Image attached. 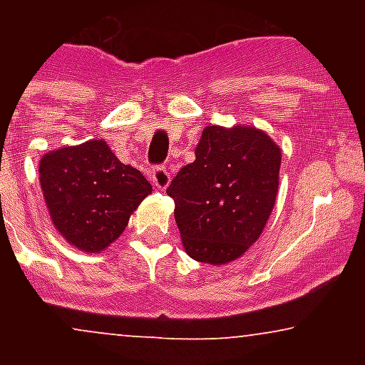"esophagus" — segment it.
<instances>
[{
  "mask_svg": "<svg viewBox=\"0 0 365 365\" xmlns=\"http://www.w3.org/2000/svg\"><path fill=\"white\" fill-rule=\"evenodd\" d=\"M149 178H151V182H153L155 187L159 189L168 187V183H170V172L166 170L165 166H153V168L149 170Z\"/></svg>",
  "mask_w": 365,
  "mask_h": 365,
  "instance_id": "1",
  "label": "esophagus"
}]
</instances>
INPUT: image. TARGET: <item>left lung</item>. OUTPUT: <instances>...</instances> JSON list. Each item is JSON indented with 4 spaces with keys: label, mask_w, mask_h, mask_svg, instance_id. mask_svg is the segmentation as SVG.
Returning <instances> with one entry per match:
<instances>
[{
    "label": "left lung",
    "mask_w": 365,
    "mask_h": 365,
    "mask_svg": "<svg viewBox=\"0 0 365 365\" xmlns=\"http://www.w3.org/2000/svg\"><path fill=\"white\" fill-rule=\"evenodd\" d=\"M280 160V149L265 132L206 126L195 160L166 189L193 259L223 265L259 239L277 199Z\"/></svg>",
    "instance_id": "obj_1"
}]
</instances>
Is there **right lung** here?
I'll return each instance as SVG.
<instances>
[{
    "instance_id": "right-lung-1",
    "label": "right lung",
    "mask_w": 365,
    "mask_h": 365,
    "mask_svg": "<svg viewBox=\"0 0 365 365\" xmlns=\"http://www.w3.org/2000/svg\"><path fill=\"white\" fill-rule=\"evenodd\" d=\"M39 176L54 227L91 254L108 248L151 193L142 172L121 163L102 140L43 155Z\"/></svg>"
}]
</instances>
